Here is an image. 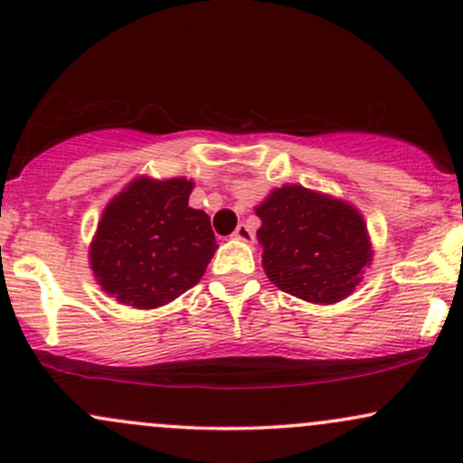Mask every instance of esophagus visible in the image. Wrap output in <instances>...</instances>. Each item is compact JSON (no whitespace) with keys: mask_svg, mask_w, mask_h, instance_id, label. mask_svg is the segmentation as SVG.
Instances as JSON below:
<instances>
[{"mask_svg":"<svg viewBox=\"0 0 463 463\" xmlns=\"http://www.w3.org/2000/svg\"><path fill=\"white\" fill-rule=\"evenodd\" d=\"M236 241H242V242H254V232L250 230V225H245V222H241V225L236 227L232 233Z\"/></svg>","mask_w":463,"mask_h":463,"instance_id":"34e87169","label":"esophagus"}]
</instances>
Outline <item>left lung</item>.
<instances>
[{
    "label": "left lung",
    "instance_id": "left-lung-1",
    "mask_svg": "<svg viewBox=\"0 0 463 463\" xmlns=\"http://www.w3.org/2000/svg\"><path fill=\"white\" fill-rule=\"evenodd\" d=\"M265 274L309 303H336L359 285L370 263L364 218L341 200L305 187L276 189L256 207Z\"/></svg>",
    "mask_w": 463,
    "mask_h": 463
}]
</instances>
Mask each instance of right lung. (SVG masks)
<instances>
[{
  "instance_id": "obj_1",
  "label": "right lung",
  "mask_w": 463,
  "mask_h": 463,
  "mask_svg": "<svg viewBox=\"0 0 463 463\" xmlns=\"http://www.w3.org/2000/svg\"><path fill=\"white\" fill-rule=\"evenodd\" d=\"M192 189L184 178H140L109 203L90 245V267L104 292L151 309L203 279L218 245L207 213L189 207Z\"/></svg>"
}]
</instances>
